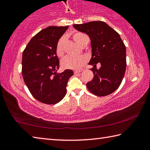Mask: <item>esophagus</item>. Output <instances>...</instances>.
<instances>
[{
	"label": "esophagus",
	"mask_w": 150,
	"mask_h": 150,
	"mask_svg": "<svg viewBox=\"0 0 150 150\" xmlns=\"http://www.w3.org/2000/svg\"><path fill=\"white\" fill-rule=\"evenodd\" d=\"M81 71H82V70H74V73L75 74H77V73H81Z\"/></svg>",
	"instance_id": "esophagus-1"
}]
</instances>
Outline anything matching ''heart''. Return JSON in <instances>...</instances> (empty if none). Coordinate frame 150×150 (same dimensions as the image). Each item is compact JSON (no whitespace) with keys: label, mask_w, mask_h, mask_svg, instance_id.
Here are the masks:
<instances>
[{"label":"heart","mask_w":150,"mask_h":150,"mask_svg":"<svg viewBox=\"0 0 150 150\" xmlns=\"http://www.w3.org/2000/svg\"><path fill=\"white\" fill-rule=\"evenodd\" d=\"M87 35L81 32H76L73 35V39L75 42L81 45L85 41ZM64 42L65 38L62 37L58 40L55 46V53L58 57H62L63 56L65 53L64 50ZM87 62V57L85 55H79V56H67L62 60V66L66 69H79L83 67Z\"/></svg>","instance_id":"heart-1"}]
</instances>
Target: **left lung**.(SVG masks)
<instances>
[{"label":"left lung","instance_id":"left-lung-1","mask_svg":"<svg viewBox=\"0 0 150 150\" xmlns=\"http://www.w3.org/2000/svg\"><path fill=\"white\" fill-rule=\"evenodd\" d=\"M77 30L89 36L92 57L88 64L93 66V79L87 83L94 95L104 96L117 89L123 79L126 68V46L120 35L102 21H92L74 24ZM101 64L99 69L96 64Z\"/></svg>","mask_w":150,"mask_h":150}]
</instances>
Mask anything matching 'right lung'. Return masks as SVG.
Listing matches in <instances>:
<instances>
[{
  "mask_svg": "<svg viewBox=\"0 0 150 150\" xmlns=\"http://www.w3.org/2000/svg\"><path fill=\"white\" fill-rule=\"evenodd\" d=\"M67 26H49L30 40L22 54V73L32 95L42 103L54 105L64 97L71 69L57 73L59 61L55 46Z\"/></svg>",
  "mask_w": 150,
  "mask_h": 150,
  "instance_id": "1",
  "label": "right lung"
}]
</instances>
